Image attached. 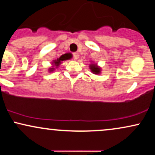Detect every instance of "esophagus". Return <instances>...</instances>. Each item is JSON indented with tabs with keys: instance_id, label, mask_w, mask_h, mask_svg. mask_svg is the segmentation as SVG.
Masks as SVG:
<instances>
[{
	"instance_id": "esophagus-1",
	"label": "esophagus",
	"mask_w": 155,
	"mask_h": 155,
	"mask_svg": "<svg viewBox=\"0 0 155 155\" xmlns=\"http://www.w3.org/2000/svg\"><path fill=\"white\" fill-rule=\"evenodd\" d=\"M73 58H74V60H77L78 58H79V54H78V53H74V54H73Z\"/></svg>"
}]
</instances>
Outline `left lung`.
Here are the masks:
<instances>
[{"instance_id": "8db88e82", "label": "left lung", "mask_w": 155, "mask_h": 155, "mask_svg": "<svg viewBox=\"0 0 155 155\" xmlns=\"http://www.w3.org/2000/svg\"><path fill=\"white\" fill-rule=\"evenodd\" d=\"M90 67H91L90 68V69L92 70V73H94L95 74H98L99 73H100V68H97V66H95V65H91Z\"/></svg>"}]
</instances>
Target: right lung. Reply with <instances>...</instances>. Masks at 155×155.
<instances>
[{
	"label": "right lung",
	"mask_w": 155,
	"mask_h": 155,
	"mask_svg": "<svg viewBox=\"0 0 155 155\" xmlns=\"http://www.w3.org/2000/svg\"><path fill=\"white\" fill-rule=\"evenodd\" d=\"M69 58H70V57H69L68 54H66V55L64 54V55H63V56L60 57V58H58V60H54V65H57L56 66H58V65H59V64L60 63V62L63 61V60L69 59ZM53 69H54V68H51L50 71H53Z\"/></svg>",
	"instance_id": "1"
}]
</instances>
